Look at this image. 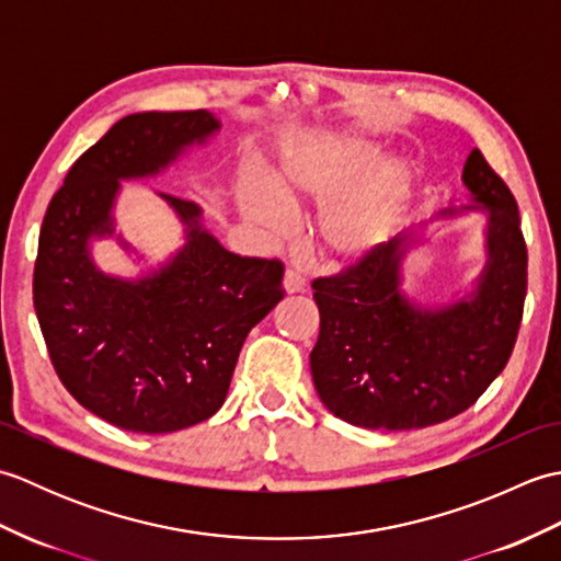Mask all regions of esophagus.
Listing matches in <instances>:
<instances>
[{
  "label": "esophagus",
  "instance_id": "obj_1",
  "mask_svg": "<svg viewBox=\"0 0 561 561\" xmlns=\"http://www.w3.org/2000/svg\"><path fill=\"white\" fill-rule=\"evenodd\" d=\"M284 289L287 294H299L306 289V277L299 270H287L284 272Z\"/></svg>",
  "mask_w": 561,
  "mask_h": 561
}]
</instances>
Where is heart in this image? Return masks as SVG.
I'll return each mask as SVG.
<instances>
[{"label":"heart","mask_w":561,"mask_h":561,"mask_svg":"<svg viewBox=\"0 0 561 561\" xmlns=\"http://www.w3.org/2000/svg\"><path fill=\"white\" fill-rule=\"evenodd\" d=\"M376 149L362 139L323 135L296 149L265 178V193L243 190L241 207L250 224L277 236L284 229L282 211L304 209L337 190L347 178L366 169ZM412 193V169L402 159H386L374 165L335 197H330L316 219L320 253L347 265L366 257L386 241Z\"/></svg>","instance_id":"b5f03b06"}]
</instances>
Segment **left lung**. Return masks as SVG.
Returning a JSON list of instances; mask_svg holds the SVG:
<instances>
[{"label":"left lung","instance_id":"left-lung-1","mask_svg":"<svg viewBox=\"0 0 561 561\" xmlns=\"http://www.w3.org/2000/svg\"><path fill=\"white\" fill-rule=\"evenodd\" d=\"M462 183L474 205L438 214H486V265L462 299L424 308L402 294V260L414 231L313 282L320 335L311 374L320 400L340 420L383 432L432 426L468 410L504 371L528 287L518 205L480 149L465 161Z\"/></svg>","mask_w":561,"mask_h":561}]
</instances>
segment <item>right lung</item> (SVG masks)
<instances>
[{
    "label": "right lung",
    "instance_id": "right-lung-1",
    "mask_svg": "<svg viewBox=\"0 0 561 561\" xmlns=\"http://www.w3.org/2000/svg\"><path fill=\"white\" fill-rule=\"evenodd\" d=\"M219 127L207 111L127 115L75 161L45 211L33 306L47 352L71 398L127 432L209 420L248 332L284 299L279 260L229 253L195 202L165 193L185 226V245L165 265L123 279L91 257V241L115 233L121 181L165 171Z\"/></svg>",
    "mask_w": 561,
    "mask_h": 561
}]
</instances>
